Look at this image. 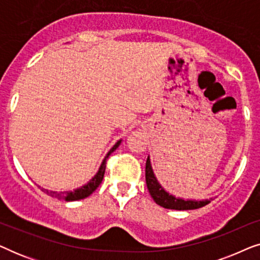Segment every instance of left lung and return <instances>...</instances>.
<instances>
[{
	"label": "left lung",
	"mask_w": 260,
	"mask_h": 260,
	"mask_svg": "<svg viewBox=\"0 0 260 260\" xmlns=\"http://www.w3.org/2000/svg\"><path fill=\"white\" fill-rule=\"evenodd\" d=\"M145 181H147V187L151 198L154 199L156 204L163 208L176 209V211H189V209L201 208L208 205L211 200H184L182 198H176L175 195L170 194L163 188L156 179L154 170H152L150 156H148L147 163H145Z\"/></svg>",
	"instance_id": "8db88e82"
}]
</instances>
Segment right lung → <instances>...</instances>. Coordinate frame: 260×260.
Instances as JSON below:
<instances>
[{"label": "right lung", "instance_id": "1", "mask_svg": "<svg viewBox=\"0 0 260 260\" xmlns=\"http://www.w3.org/2000/svg\"><path fill=\"white\" fill-rule=\"evenodd\" d=\"M122 143V140L117 141V143L113 145V147L110 149V151L106 154L105 158L103 159L101 167H99L98 172L95 173V175L92 177V179L88 181L87 183H85L84 186H81L79 188H77V189H74L72 191H53V190H47L45 189V188H42V190H45L46 193L48 195H51L52 198H56L59 199V200H65V201H77V200H81V199H85L87 198L88 195H91L93 191L97 189L99 187V184L102 183L103 181V177H104V173H105V167H106V158L109 157V155L111 154L116 150L117 148L119 147V144Z\"/></svg>", "mask_w": 260, "mask_h": 260}]
</instances>
